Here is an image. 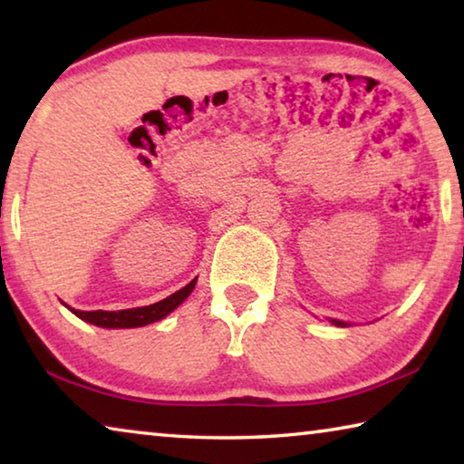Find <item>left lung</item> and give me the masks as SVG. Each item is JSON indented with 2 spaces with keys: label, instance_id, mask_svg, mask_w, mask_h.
Listing matches in <instances>:
<instances>
[{
  "label": "left lung",
  "instance_id": "8db88e82",
  "mask_svg": "<svg viewBox=\"0 0 464 464\" xmlns=\"http://www.w3.org/2000/svg\"><path fill=\"white\" fill-rule=\"evenodd\" d=\"M327 321L332 325H337V327H348L350 325V324H345V321H340V319H327Z\"/></svg>",
  "mask_w": 464,
  "mask_h": 464
}]
</instances>
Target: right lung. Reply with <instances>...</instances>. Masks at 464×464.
I'll list each match as a JSON object with an SVG mask.
<instances>
[{
    "mask_svg": "<svg viewBox=\"0 0 464 464\" xmlns=\"http://www.w3.org/2000/svg\"><path fill=\"white\" fill-rule=\"evenodd\" d=\"M196 280L188 282L184 288L176 290L174 295L163 298V301H157L153 304H147V307H135V309H122V311H77L73 307H65L73 313V315L80 317L85 324H92L96 327L104 329H132V327H143L149 324H155V321L166 319L171 311H176L179 304H182L196 286Z\"/></svg>",
    "mask_w": 464,
    "mask_h": 464,
    "instance_id": "add662e5",
    "label": "right lung"
}]
</instances>
